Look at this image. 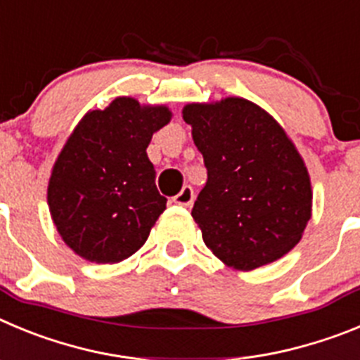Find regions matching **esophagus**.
<instances>
[{
  "instance_id": "1",
  "label": "esophagus",
  "mask_w": 360,
  "mask_h": 360,
  "mask_svg": "<svg viewBox=\"0 0 360 360\" xmlns=\"http://www.w3.org/2000/svg\"><path fill=\"white\" fill-rule=\"evenodd\" d=\"M193 199H195V195H193V188L184 186L183 190L174 197V202L179 204V206H186V208H190V206L193 204Z\"/></svg>"
}]
</instances>
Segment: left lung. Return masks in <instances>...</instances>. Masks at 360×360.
I'll list each match as a JSON object with an SVG mask.
<instances>
[{
	"label": "left lung",
	"instance_id": "1",
	"mask_svg": "<svg viewBox=\"0 0 360 360\" xmlns=\"http://www.w3.org/2000/svg\"><path fill=\"white\" fill-rule=\"evenodd\" d=\"M183 120L208 168L192 210L206 248L235 271L285 257L312 217L309 170L285 129L240 96L186 103Z\"/></svg>",
	"mask_w": 360,
	"mask_h": 360
}]
</instances>
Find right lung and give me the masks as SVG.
I'll use <instances>...</instances> for the list:
<instances>
[{
  "label": "right lung",
  "mask_w": 360,
  "mask_h": 360,
  "mask_svg": "<svg viewBox=\"0 0 360 360\" xmlns=\"http://www.w3.org/2000/svg\"><path fill=\"white\" fill-rule=\"evenodd\" d=\"M170 120L167 105L116 96L73 129L51 168L48 208L64 244L80 258L118 264L147 242L167 208L147 147Z\"/></svg>",
  "instance_id": "1"
}]
</instances>
